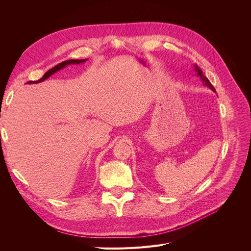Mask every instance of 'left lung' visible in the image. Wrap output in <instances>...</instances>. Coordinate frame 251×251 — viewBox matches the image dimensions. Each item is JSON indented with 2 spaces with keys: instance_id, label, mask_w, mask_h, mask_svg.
<instances>
[{
  "instance_id": "left-lung-1",
  "label": "left lung",
  "mask_w": 251,
  "mask_h": 251,
  "mask_svg": "<svg viewBox=\"0 0 251 251\" xmlns=\"http://www.w3.org/2000/svg\"><path fill=\"white\" fill-rule=\"evenodd\" d=\"M194 70L197 72V76H200L201 77V79L202 80V83H203V85H205V86H207V87H209L210 89H212L213 91H216V89H215V87L213 86V84L209 82V80L208 79L203 75V73H202V71L199 68V66L197 65H195V68H194Z\"/></svg>"
}]
</instances>
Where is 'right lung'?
Instances as JSON below:
<instances>
[{"instance_id":"obj_1","label":"right lung","mask_w":251,"mask_h":251,"mask_svg":"<svg viewBox=\"0 0 251 251\" xmlns=\"http://www.w3.org/2000/svg\"><path fill=\"white\" fill-rule=\"evenodd\" d=\"M86 60H87V59H84V60H68V61H64V62H62V63H60V64L56 65L55 67H52L51 69H50L48 72H46V73H45V75H44L41 79H38V80H36V81H28L27 83H28V84H31V83H38V82H42V81L46 80V79H47V78H49L50 75H52L54 73H56L57 71H59V70L63 69L64 67H66V66H67V65H70V64H80V63H84Z\"/></svg>"}]
</instances>
